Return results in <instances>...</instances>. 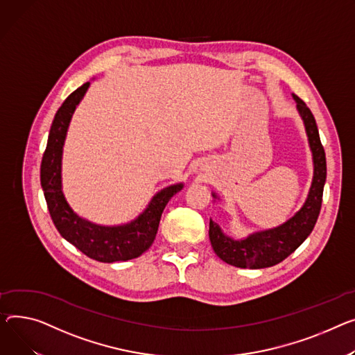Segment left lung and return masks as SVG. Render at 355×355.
Wrapping results in <instances>:
<instances>
[{
	"label": "left lung",
	"instance_id": "8db88e82",
	"mask_svg": "<svg viewBox=\"0 0 355 355\" xmlns=\"http://www.w3.org/2000/svg\"><path fill=\"white\" fill-rule=\"evenodd\" d=\"M293 98L304 123L306 138H309V146L313 154L314 173L309 196H306L302 207L286 223L274 228L251 232L244 239L230 237L217 223L209 220L208 235L212 250L224 263L230 266L251 270L272 267L293 254L311 234L317 223L327 178L325 153L321 146L313 112L294 94ZM212 197H214V201L220 200L216 193H212Z\"/></svg>",
	"mask_w": 355,
	"mask_h": 355
}]
</instances>
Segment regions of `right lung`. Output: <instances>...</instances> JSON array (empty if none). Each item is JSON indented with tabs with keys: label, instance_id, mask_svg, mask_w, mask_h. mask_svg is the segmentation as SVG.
Returning a JSON list of instances; mask_svg holds the SVG:
<instances>
[{
	"label": "right lung",
	"instance_id": "add662e5",
	"mask_svg": "<svg viewBox=\"0 0 355 355\" xmlns=\"http://www.w3.org/2000/svg\"><path fill=\"white\" fill-rule=\"evenodd\" d=\"M89 84L88 81L69 94L54 116L41 162V187L53 223L62 239L100 263L128 261L151 247L165 205L182 190L184 184L177 182L162 188L138 217L118 225L92 223L71 208L62 193V151L71 118Z\"/></svg>",
	"mask_w": 355,
	"mask_h": 355
}]
</instances>
